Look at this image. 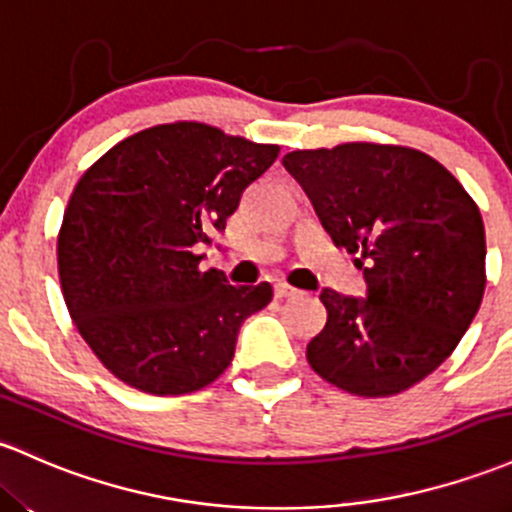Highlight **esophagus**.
<instances>
[{"instance_id":"esophagus-1","label":"esophagus","mask_w":512,"mask_h":512,"mask_svg":"<svg viewBox=\"0 0 512 512\" xmlns=\"http://www.w3.org/2000/svg\"><path fill=\"white\" fill-rule=\"evenodd\" d=\"M274 294H277V299H289V296L299 294V289H294V286H291V284H277Z\"/></svg>"}]
</instances>
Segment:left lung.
I'll use <instances>...</instances> for the list:
<instances>
[{"instance_id": "1", "label": "left lung", "mask_w": 512, "mask_h": 512, "mask_svg": "<svg viewBox=\"0 0 512 512\" xmlns=\"http://www.w3.org/2000/svg\"><path fill=\"white\" fill-rule=\"evenodd\" d=\"M282 162L333 243L359 255L367 282V299L320 291L328 320L308 342V364L364 398L420 384L457 350L484 299L476 201L445 165L406 145L359 140Z\"/></svg>"}]
</instances>
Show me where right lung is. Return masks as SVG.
Here are the masks:
<instances>
[{"label": "right lung", "mask_w": 512, "mask_h": 512, "mask_svg": "<svg viewBox=\"0 0 512 512\" xmlns=\"http://www.w3.org/2000/svg\"><path fill=\"white\" fill-rule=\"evenodd\" d=\"M279 145L174 121L123 138L84 170L58 233L65 306L89 350L123 384L182 396L228 369L247 316L272 286H233L201 272L240 196Z\"/></svg>", "instance_id": "1"}]
</instances>
